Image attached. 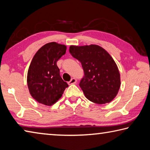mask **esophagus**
Wrapping results in <instances>:
<instances>
[{"label":"esophagus","instance_id":"34e87169","mask_svg":"<svg viewBox=\"0 0 150 150\" xmlns=\"http://www.w3.org/2000/svg\"><path fill=\"white\" fill-rule=\"evenodd\" d=\"M77 83V79L75 78H72L70 80V81L68 82V84L69 85H73V84H75V83Z\"/></svg>","mask_w":150,"mask_h":150}]
</instances>
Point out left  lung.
Returning <instances> with one entry per match:
<instances>
[{
  "mask_svg": "<svg viewBox=\"0 0 150 150\" xmlns=\"http://www.w3.org/2000/svg\"><path fill=\"white\" fill-rule=\"evenodd\" d=\"M69 52L82 65L85 75L79 86L85 97L99 105L111 102L121 85L118 66L111 55L95 44L71 45Z\"/></svg>",
  "mask_w": 150,
  "mask_h": 150,
  "instance_id": "obj_1",
  "label": "left lung"
}]
</instances>
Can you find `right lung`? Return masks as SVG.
<instances>
[{"label": "right lung", "instance_id": "1", "mask_svg": "<svg viewBox=\"0 0 150 150\" xmlns=\"http://www.w3.org/2000/svg\"><path fill=\"white\" fill-rule=\"evenodd\" d=\"M66 45L50 42L35 53L29 66L27 84L33 98L44 105L52 106L62 97L67 83L59 74L58 59L66 52Z\"/></svg>", "mask_w": 150, "mask_h": 150}]
</instances>
